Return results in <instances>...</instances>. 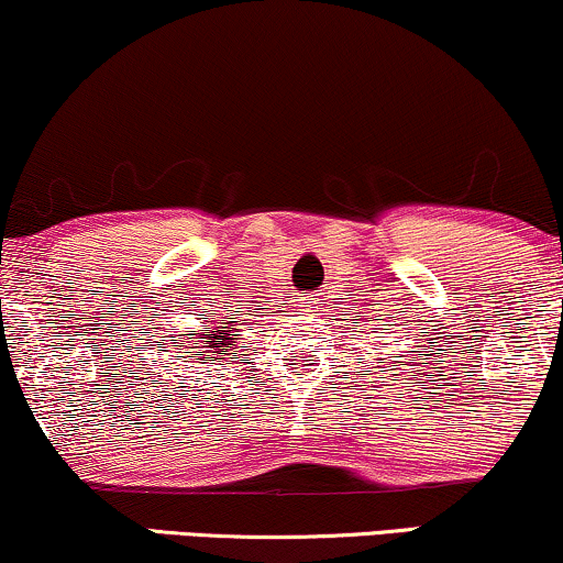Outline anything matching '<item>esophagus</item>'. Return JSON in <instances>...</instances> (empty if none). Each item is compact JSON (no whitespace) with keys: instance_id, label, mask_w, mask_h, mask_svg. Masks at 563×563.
Listing matches in <instances>:
<instances>
[{"instance_id":"esophagus-1","label":"esophagus","mask_w":563,"mask_h":563,"mask_svg":"<svg viewBox=\"0 0 563 563\" xmlns=\"http://www.w3.org/2000/svg\"><path fill=\"white\" fill-rule=\"evenodd\" d=\"M322 303H324V296H311V299H307V309L309 311H322Z\"/></svg>"}]
</instances>
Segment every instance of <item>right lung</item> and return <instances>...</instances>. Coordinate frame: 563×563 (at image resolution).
<instances>
[{"instance_id": "obj_1", "label": "right lung", "mask_w": 563, "mask_h": 563, "mask_svg": "<svg viewBox=\"0 0 563 563\" xmlns=\"http://www.w3.org/2000/svg\"><path fill=\"white\" fill-rule=\"evenodd\" d=\"M230 311V309H228ZM235 317H220V320H209V317H201L199 328H188L183 330V346H178L180 351H175V354H180V362H186L183 367L191 369L196 364H214L217 358H225L230 356L228 351L235 349V343H239V328L233 324ZM175 338V335H170ZM199 383V380H196Z\"/></svg>"}]
</instances>
